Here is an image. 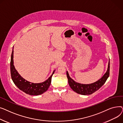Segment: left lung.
Segmentation results:
<instances>
[{
	"label": "left lung",
	"instance_id": "obj_1",
	"mask_svg": "<svg viewBox=\"0 0 123 123\" xmlns=\"http://www.w3.org/2000/svg\"><path fill=\"white\" fill-rule=\"evenodd\" d=\"M66 74L69 86L74 92L83 95L92 94L97 91L104 84L109 77L110 74V60L106 73L100 79L90 84H83L77 83L74 81L72 78H71L68 71H67Z\"/></svg>",
	"mask_w": 123,
	"mask_h": 123
}]
</instances>
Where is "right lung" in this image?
<instances>
[{"label": "right lung", "mask_w": 123, "mask_h": 123, "mask_svg": "<svg viewBox=\"0 0 123 123\" xmlns=\"http://www.w3.org/2000/svg\"><path fill=\"white\" fill-rule=\"evenodd\" d=\"M13 62V47L10 61V72L11 78L14 84L21 91L30 95L37 96L41 95L48 89L51 82L52 74L45 81L40 83H31L25 80L20 75L15 69Z\"/></svg>", "instance_id": "obj_1"}]
</instances>
